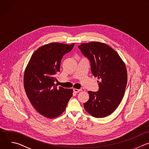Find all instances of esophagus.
<instances>
[{
    "label": "esophagus",
    "mask_w": 149,
    "mask_h": 149,
    "mask_svg": "<svg viewBox=\"0 0 149 149\" xmlns=\"http://www.w3.org/2000/svg\"><path fill=\"white\" fill-rule=\"evenodd\" d=\"M82 91L81 89H76V88H74V91L75 93H77L80 92V91Z\"/></svg>",
    "instance_id": "esophagus-1"
}]
</instances>
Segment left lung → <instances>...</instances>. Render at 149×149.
I'll return each mask as SVG.
<instances>
[{"label": "left lung", "mask_w": 149, "mask_h": 149, "mask_svg": "<svg viewBox=\"0 0 149 149\" xmlns=\"http://www.w3.org/2000/svg\"><path fill=\"white\" fill-rule=\"evenodd\" d=\"M78 48L90 59L93 75L101 79L98 91H88L89 100L84 103V109L94 117H107L116 110L124 97L127 82L125 63L116 51L102 42L83 43Z\"/></svg>", "instance_id": "obj_1"}]
</instances>
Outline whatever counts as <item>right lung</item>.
<instances>
[{"instance_id": "right-lung-1", "label": "right lung", "mask_w": 149, "mask_h": 149, "mask_svg": "<svg viewBox=\"0 0 149 149\" xmlns=\"http://www.w3.org/2000/svg\"><path fill=\"white\" fill-rule=\"evenodd\" d=\"M74 44L52 42L42 45L32 54L25 68L24 85L26 95L35 110L48 118L64 112L72 96V89L58 88L55 82L63 56Z\"/></svg>"}]
</instances>
